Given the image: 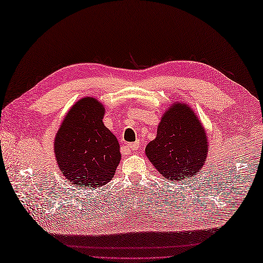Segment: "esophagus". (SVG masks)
<instances>
[{
  "mask_svg": "<svg viewBox=\"0 0 263 263\" xmlns=\"http://www.w3.org/2000/svg\"><path fill=\"white\" fill-rule=\"evenodd\" d=\"M139 144H140V142L139 141H136V142H132V143H130L128 144V150H130V152H135V150H137L138 148H139Z\"/></svg>",
  "mask_w": 263,
  "mask_h": 263,
  "instance_id": "esophagus-1",
  "label": "esophagus"
}]
</instances>
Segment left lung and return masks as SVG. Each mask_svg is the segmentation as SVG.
Wrapping results in <instances>:
<instances>
[{
  "instance_id": "1",
  "label": "left lung",
  "mask_w": 263,
  "mask_h": 263,
  "mask_svg": "<svg viewBox=\"0 0 263 263\" xmlns=\"http://www.w3.org/2000/svg\"><path fill=\"white\" fill-rule=\"evenodd\" d=\"M208 148V137L193 109L174 103L161 117L157 137L147 144L146 155L159 174L178 182L200 172Z\"/></svg>"
}]
</instances>
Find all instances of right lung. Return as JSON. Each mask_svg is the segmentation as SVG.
<instances>
[{
	"label": "right lung",
	"instance_id": "1",
	"mask_svg": "<svg viewBox=\"0 0 263 263\" xmlns=\"http://www.w3.org/2000/svg\"><path fill=\"white\" fill-rule=\"evenodd\" d=\"M104 105L83 97L66 113L54 140L61 173L71 184L100 187L114 176L121 160L120 143L104 125Z\"/></svg>",
	"mask_w": 263,
	"mask_h": 263
}]
</instances>
